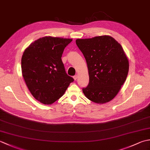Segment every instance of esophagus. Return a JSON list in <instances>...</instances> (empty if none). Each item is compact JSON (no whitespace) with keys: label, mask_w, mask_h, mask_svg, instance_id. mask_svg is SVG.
I'll return each instance as SVG.
<instances>
[{"label":"esophagus","mask_w":150,"mask_h":150,"mask_svg":"<svg viewBox=\"0 0 150 150\" xmlns=\"http://www.w3.org/2000/svg\"><path fill=\"white\" fill-rule=\"evenodd\" d=\"M77 78H78V76H77V75H75V76H74V77H73V79H74V80H75V81H76V80H77Z\"/></svg>","instance_id":"1"}]
</instances>
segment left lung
Here are the masks:
<instances>
[{"label": "left lung", "mask_w": 150, "mask_h": 150, "mask_svg": "<svg viewBox=\"0 0 150 150\" xmlns=\"http://www.w3.org/2000/svg\"><path fill=\"white\" fill-rule=\"evenodd\" d=\"M86 60L90 82L82 89L95 103L110 102L119 93L129 71V60L122 46L109 35L76 40Z\"/></svg>", "instance_id": "8db88e82"}]
</instances>
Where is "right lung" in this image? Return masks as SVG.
Masks as SVG:
<instances>
[{"instance_id": "add662e5", "label": "right lung", "mask_w": 150, "mask_h": 150, "mask_svg": "<svg viewBox=\"0 0 150 150\" xmlns=\"http://www.w3.org/2000/svg\"><path fill=\"white\" fill-rule=\"evenodd\" d=\"M71 39L46 36L24 50L22 73L28 90L40 103L52 104L64 94L73 79L66 73L62 55Z\"/></svg>"}]
</instances>
